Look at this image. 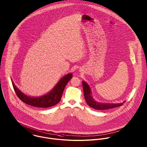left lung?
<instances>
[{"label": "left lung", "mask_w": 147, "mask_h": 147, "mask_svg": "<svg viewBox=\"0 0 147 147\" xmlns=\"http://www.w3.org/2000/svg\"><path fill=\"white\" fill-rule=\"evenodd\" d=\"M83 87L84 92V97L87 104L91 107L96 110H107L117 107H119L123 105L125 101L122 103L112 104V103H101L96 101L92 96V91L89 85L85 82L83 81Z\"/></svg>", "instance_id": "left-lung-1"}]
</instances>
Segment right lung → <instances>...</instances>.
<instances>
[{
  "mask_svg": "<svg viewBox=\"0 0 147 147\" xmlns=\"http://www.w3.org/2000/svg\"><path fill=\"white\" fill-rule=\"evenodd\" d=\"M72 78V74H68L62 77L51 91L39 97H31L22 93L12 80L13 89L18 97L23 102L37 107L46 108L57 104L61 100L64 89Z\"/></svg>",
  "mask_w": 147,
  "mask_h": 147,
  "instance_id": "right-lung-1",
  "label": "right lung"
}]
</instances>
